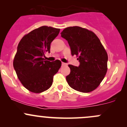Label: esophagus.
Segmentation results:
<instances>
[{"label": "esophagus", "mask_w": 127, "mask_h": 127, "mask_svg": "<svg viewBox=\"0 0 127 127\" xmlns=\"http://www.w3.org/2000/svg\"><path fill=\"white\" fill-rule=\"evenodd\" d=\"M62 64V66H66V65H67V64L64 63H63V62H62V64Z\"/></svg>", "instance_id": "esophagus-1"}]
</instances>
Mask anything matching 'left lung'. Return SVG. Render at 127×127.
I'll use <instances>...</instances> for the list:
<instances>
[{
    "instance_id": "obj_1",
    "label": "left lung",
    "mask_w": 127,
    "mask_h": 127,
    "mask_svg": "<svg viewBox=\"0 0 127 127\" xmlns=\"http://www.w3.org/2000/svg\"><path fill=\"white\" fill-rule=\"evenodd\" d=\"M67 40L72 56L80 62L79 67L69 64L71 72L66 80L72 88L82 93L95 90L107 71L108 56L99 38L93 32L79 26L68 27L61 33Z\"/></svg>"
}]
</instances>
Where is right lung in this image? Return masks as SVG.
I'll return each instance as SVG.
<instances>
[{"mask_svg": "<svg viewBox=\"0 0 127 127\" xmlns=\"http://www.w3.org/2000/svg\"><path fill=\"white\" fill-rule=\"evenodd\" d=\"M60 31L58 28L43 26L26 34L19 42L13 67L22 85L32 93L48 90L61 67L60 60L50 62L43 58L46 52L50 53L51 42Z\"/></svg>", "mask_w": 127, "mask_h": 127, "instance_id": "1", "label": "right lung"}]
</instances>
